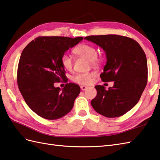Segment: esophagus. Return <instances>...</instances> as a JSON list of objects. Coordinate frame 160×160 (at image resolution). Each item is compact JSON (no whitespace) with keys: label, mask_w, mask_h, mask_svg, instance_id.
Masks as SVG:
<instances>
[{"label":"esophagus","mask_w":160,"mask_h":160,"mask_svg":"<svg viewBox=\"0 0 160 160\" xmlns=\"http://www.w3.org/2000/svg\"><path fill=\"white\" fill-rule=\"evenodd\" d=\"M88 88V87H86V86H81V89L82 90H86Z\"/></svg>","instance_id":"1"}]
</instances>
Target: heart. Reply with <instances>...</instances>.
Wrapping results in <instances>:
<instances>
[{"label": "heart", "instance_id": "obj_1", "mask_svg": "<svg viewBox=\"0 0 160 160\" xmlns=\"http://www.w3.org/2000/svg\"><path fill=\"white\" fill-rule=\"evenodd\" d=\"M74 54L82 57L88 60L92 66H97L99 64L101 59L97 56V51L93 46L88 44H81L78 46L73 50ZM62 66L67 70H72L73 66L72 60L68 55H62L61 58ZM94 74L92 72L79 73L73 77V81L81 85H89L93 80Z\"/></svg>", "mask_w": 160, "mask_h": 160}]
</instances>
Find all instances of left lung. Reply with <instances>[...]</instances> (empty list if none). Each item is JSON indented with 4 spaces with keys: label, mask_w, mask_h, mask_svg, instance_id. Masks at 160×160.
<instances>
[{
    "label": "left lung",
    "mask_w": 160,
    "mask_h": 160,
    "mask_svg": "<svg viewBox=\"0 0 160 160\" xmlns=\"http://www.w3.org/2000/svg\"><path fill=\"white\" fill-rule=\"evenodd\" d=\"M84 39L103 49L107 63L100 77L103 82L113 81L108 90L100 85L95 86L97 94L91 101L92 108L108 118L121 116L138 103L147 86L146 55L140 45L128 37L102 35Z\"/></svg>",
    "instance_id": "8db88e82"
}]
</instances>
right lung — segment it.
<instances>
[{
	"mask_svg": "<svg viewBox=\"0 0 160 160\" xmlns=\"http://www.w3.org/2000/svg\"><path fill=\"white\" fill-rule=\"evenodd\" d=\"M83 39L43 36L32 40L21 54L17 72L18 86L27 105L38 116L56 120L70 112L80 93L77 84L67 83L62 90L54 83L67 77L61 58L69 48Z\"/></svg>",
	"mask_w": 160,
	"mask_h": 160,
	"instance_id": "obj_1",
	"label": "right lung"
}]
</instances>
